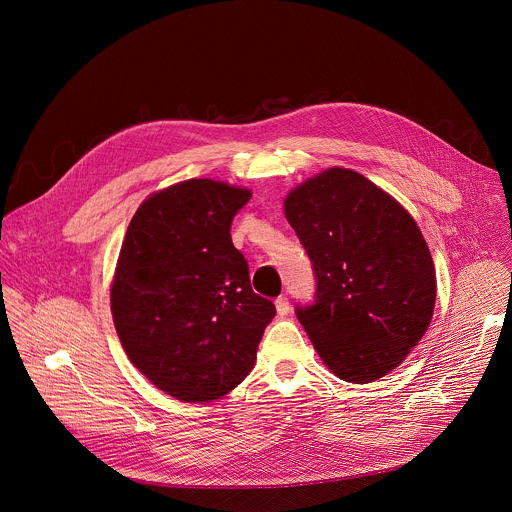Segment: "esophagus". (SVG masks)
Returning <instances> with one entry per match:
<instances>
[{
	"label": "esophagus",
	"mask_w": 512,
	"mask_h": 512,
	"mask_svg": "<svg viewBox=\"0 0 512 512\" xmlns=\"http://www.w3.org/2000/svg\"><path fill=\"white\" fill-rule=\"evenodd\" d=\"M276 309H278L280 315H288L290 313V299L286 295H280L276 299Z\"/></svg>",
	"instance_id": "obj_1"
}]
</instances>
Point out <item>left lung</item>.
Instances as JSON below:
<instances>
[{"mask_svg": "<svg viewBox=\"0 0 512 512\" xmlns=\"http://www.w3.org/2000/svg\"><path fill=\"white\" fill-rule=\"evenodd\" d=\"M284 213L315 270V303L295 313L321 361L355 384L402 365L430 327L438 290L416 220L345 167L297 185Z\"/></svg>", "mask_w": 512, "mask_h": 512, "instance_id": "8db88e82", "label": "left lung"}]
</instances>
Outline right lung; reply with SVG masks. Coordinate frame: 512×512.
<instances>
[{
	"label": "right lung",
	"instance_id": "obj_1",
	"mask_svg": "<svg viewBox=\"0 0 512 512\" xmlns=\"http://www.w3.org/2000/svg\"><path fill=\"white\" fill-rule=\"evenodd\" d=\"M252 193L187 179L149 195L130 222L110 307L120 343L151 384L211 402L252 370L276 307L250 286L230 224Z\"/></svg>",
	"mask_w": 512,
	"mask_h": 512
}]
</instances>
